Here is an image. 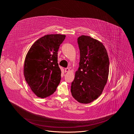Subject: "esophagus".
I'll return each instance as SVG.
<instances>
[{
	"mask_svg": "<svg viewBox=\"0 0 134 134\" xmlns=\"http://www.w3.org/2000/svg\"><path fill=\"white\" fill-rule=\"evenodd\" d=\"M69 70H70V69H69V68H65V69H64V72L66 73V72H69Z\"/></svg>",
	"mask_w": 134,
	"mask_h": 134,
	"instance_id": "1",
	"label": "esophagus"
}]
</instances>
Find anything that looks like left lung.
Masks as SVG:
<instances>
[{"mask_svg": "<svg viewBox=\"0 0 134 134\" xmlns=\"http://www.w3.org/2000/svg\"><path fill=\"white\" fill-rule=\"evenodd\" d=\"M77 43L80 61L71 91L78 102L88 104L102 94L108 79L109 60L105 46L99 41L82 35L78 38Z\"/></svg>", "mask_w": 134, "mask_h": 134, "instance_id": "8db88e82", "label": "left lung"}]
</instances>
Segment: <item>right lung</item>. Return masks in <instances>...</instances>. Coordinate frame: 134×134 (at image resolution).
Returning a JSON list of instances; mask_svg holds the SVG:
<instances>
[{
    "instance_id": "1",
    "label": "right lung",
    "mask_w": 134,
    "mask_h": 134,
    "mask_svg": "<svg viewBox=\"0 0 134 134\" xmlns=\"http://www.w3.org/2000/svg\"><path fill=\"white\" fill-rule=\"evenodd\" d=\"M65 38L62 35H47L36 41L25 60L24 74L33 92L45 98L53 94L61 80L58 52Z\"/></svg>"
}]
</instances>
